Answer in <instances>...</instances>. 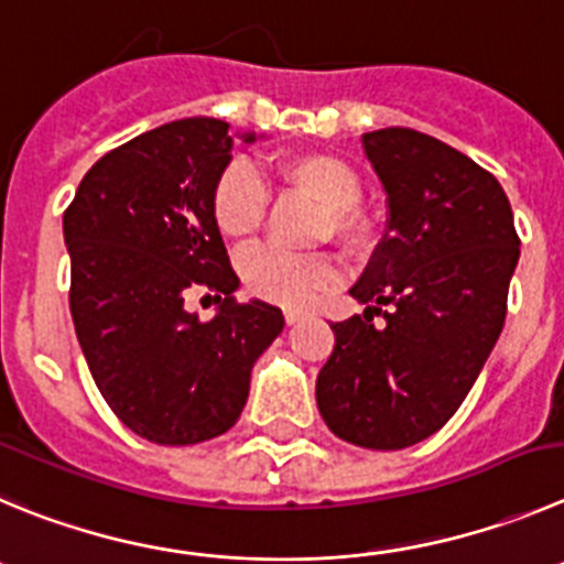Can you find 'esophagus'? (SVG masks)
Segmentation results:
<instances>
[{
    "instance_id": "obj_1",
    "label": "esophagus",
    "mask_w": 564,
    "mask_h": 564,
    "mask_svg": "<svg viewBox=\"0 0 564 564\" xmlns=\"http://www.w3.org/2000/svg\"><path fill=\"white\" fill-rule=\"evenodd\" d=\"M283 317H286V325H294L303 319V312H297V308H286V312H283Z\"/></svg>"
}]
</instances>
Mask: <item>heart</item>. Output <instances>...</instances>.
<instances>
[{
	"label": "heart",
	"instance_id": "heart-1",
	"mask_svg": "<svg viewBox=\"0 0 564 564\" xmlns=\"http://www.w3.org/2000/svg\"><path fill=\"white\" fill-rule=\"evenodd\" d=\"M283 181L325 208L323 234L341 247H359L365 219L359 214L361 177L339 155L300 152L278 166ZM267 214V186L247 161H230L210 188V217L219 234L245 241L261 228ZM241 283L250 294L289 308L312 306L319 294L339 283V270L325 256H289L272 247H256L239 258Z\"/></svg>",
	"mask_w": 564,
	"mask_h": 564
}]
</instances>
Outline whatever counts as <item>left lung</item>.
Here are the masks:
<instances>
[{
	"label": "left lung",
	"instance_id": "left-lung-1",
	"mask_svg": "<svg viewBox=\"0 0 564 564\" xmlns=\"http://www.w3.org/2000/svg\"><path fill=\"white\" fill-rule=\"evenodd\" d=\"M361 144L387 192V236L350 289L365 314L330 325L317 406L339 440L401 451L448 423L476 383L507 319L520 239L501 183L465 152L412 128Z\"/></svg>",
	"mask_w": 564,
	"mask_h": 564
}]
</instances>
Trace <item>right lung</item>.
Instances as JSON below:
<instances>
[{
  "instance_id": "right-lung-1",
  "label": "right lung",
  "mask_w": 564,
  "mask_h": 564,
  "mask_svg": "<svg viewBox=\"0 0 564 564\" xmlns=\"http://www.w3.org/2000/svg\"><path fill=\"white\" fill-rule=\"evenodd\" d=\"M230 150L223 119L166 122L99 158L63 214L68 308L88 370L116 417L158 445L225 434L252 365L283 330L281 308L234 297L239 278L210 217ZM197 288L218 292L208 324L185 308Z\"/></svg>"
}]
</instances>
